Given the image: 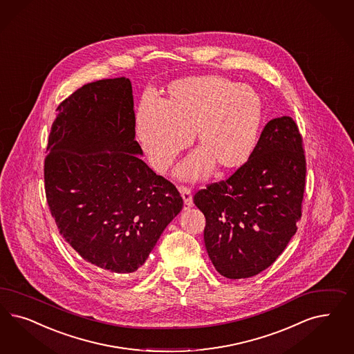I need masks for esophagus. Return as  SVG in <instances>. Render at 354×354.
<instances>
[{
    "label": "esophagus",
    "instance_id": "34e87169",
    "mask_svg": "<svg viewBox=\"0 0 354 354\" xmlns=\"http://www.w3.org/2000/svg\"><path fill=\"white\" fill-rule=\"evenodd\" d=\"M180 193L183 195V208L189 209L190 207H193V195H192V190L186 186H181L180 187Z\"/></svg>",
    "mask_w": 354,
    "mask_h": 354
}]
</instances>
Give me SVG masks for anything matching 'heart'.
<instances>
[{"instance_id":"heart-1","label":"heart","mask_w":354,"mask_h":354,"mask_svg":"<svg viewBox=\"0 0 354 354\" xmlns=\"http://www.w3.org/2000/svg\"><path fill=\"white\" fill-rule=\"evenodd\" d=\"M262 97L249 84L220 75H193L174 80L155 104L143 102L136 131L153 169L165 171L193 136L198 152L177 174L194 181L217 171L242 167L257 146L262 125Z\"/></svg>"}]
</instances>
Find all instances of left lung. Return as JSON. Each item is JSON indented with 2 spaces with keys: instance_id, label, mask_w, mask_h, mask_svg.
I'll list each match as a JSON object with an SVG mask.
<instances>
[{
  "instance_id": "obj_1",
  "label": "left lung",
  "mask_w": 354,
  "mask_h": 354,
  "mask_svg": "<svg viewBox=\"0 0 354 354\" xmlns=\"http://www.w3.org/2000/svg\"><path fill=\"white\" fill-rule=\"evenodd\" d=\"M306 178L296 122L271 120L248 160L228 180L194 195L205 216V243L217 272L246 279L268 268L296 234Z\"/></svg>"
}]
</instances>
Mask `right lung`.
Listing matches in <instances>:
<instances>
[{"mask_svg": "<svg viewBox=\"0 0 354 354\" xmlns=\"http://www.w3.org/2000/svg\"><path fill=\"white\" fill-rule=\"evenodd\" d=\"M56 111L44 181L59 234L92 266L133 274L183 202L140 158L131 82L84 84Z\"/></svg>", "mask_w": 354, "mask_h": 354, "instance_id": "1", "label": "right lung"}]
</instances>
